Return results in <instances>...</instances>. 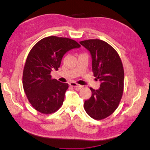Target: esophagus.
<instances>
[{
    "label": "esophagus",
    "instance_id": "esophagus-1",
    "mask_svg": "<svg viewBox=\"0 0 150 150\" xmlns=\"http://www.w3.org/2000/svg\"><path fill=\"white\" fill-rule=\"evenodd\" d=\"M69 85L71 86V87H74L75 89H77V90H79L81 87H83L82 85H78V84H77V83H69Z\"/></svg>",
    "mask_w": 150,
    "mask_h": 150
}]
</instances>
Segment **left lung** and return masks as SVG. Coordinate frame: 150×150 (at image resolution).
I'll return each instance as SVG.
<instances>
[{
	"mask_svg": "<svg viewBox=\"0 0 150 150\" xmlns=\"http://www.w3.org/2000/svg\"><path fill=\"white\" fill-rule=\"evenodd\" d=\"M90 52L92 69L98 89L90 88L91 97L85 101L86 112L95 120H102L117 108L123 94L124 73L118 53L108 43L100 40H87L79 42Z\"/></svg>",
	"mask_w": 150,
	"mask_h": 150,
	"instance_id": "obj_1",
	"label": "left lung"
}]
</instances>
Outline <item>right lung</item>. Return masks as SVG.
I'll use <instances>...</instances> for the list:
<instances>
[{"instance_id":"obj_1","label":"right lung","mask_w":150,"mask_h":150,"mask_svg":"<svg viewBox=\"0 0 150 150\" xmlns=\"http://www.w3.org/2000/svg\"><path fill=\"white\" fill-rule=\"evenodd\" d=\"M80 47L73 40L49 36L40 40L30 50L24 68L22 84L28 99L35 110L47 115L62 106L69 85L53 79L50 73L58 70L66 53Z\"/></svg>"}]
</instances>
